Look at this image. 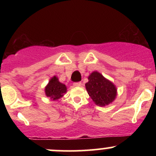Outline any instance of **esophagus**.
<instances>
[{
    "label": "esophagus",
    "mask_w": 156,
    "mask_h": 156,
    "mask_svg": "<svg viewBox=\"0 0 156 156\" xmlns=\"http://www.w3.org/2000/svg\"><path fill=\"white\" fill-rule=\"evenodd\" d=\"M81 85H82V83H80V82H76V83H73V86H74V87H81Z\"/></svg>",
    "instance_id": "obj_1"
}]
</instances>
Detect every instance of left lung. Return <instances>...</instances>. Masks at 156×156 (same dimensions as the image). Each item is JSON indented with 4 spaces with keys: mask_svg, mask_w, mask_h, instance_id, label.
I'll return each instance as SVG.
<instances>
[{
    "mask_svg": "<svg viewBox=\"0 0 156 156\" xmlns=\"http://www.w3.org/2000/svg\"><path fill=\"white\" fill-rule=\"evenodd\" d=\"M86 89L89 95L98 106H105L112 103L117 95V89L114 83L101 73L94 71L88 77Z\"/></svg>",
    "mask_w": 156,
    "mask_h": 156,
    "instance_id": "1",
    "label": "left lung"
}]
</instances>
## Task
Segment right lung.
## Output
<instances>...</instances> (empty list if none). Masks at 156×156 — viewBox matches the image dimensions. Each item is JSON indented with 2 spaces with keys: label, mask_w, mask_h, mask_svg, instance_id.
Returning a JSON list of instances; mask_svg holds the SVG:
<instances>
[{
  "label": "right lung",
  "mask_w": 156,
  "mask_h": 156,
  "mask_svg": "<svg viewBox=\"0 0 156 156\" xmlns=\"http://www.w3.org/2000/svg\"><path fill=\"white\" fill-rule=\"evenodd\" d=\"M67 88L65 84L61 83L58 77L54 76L50 79L48 83L44 87L45 95L51 101H58L67 92Z\"/></svg>",
  "instance_id": "1"
}]
</instances>
